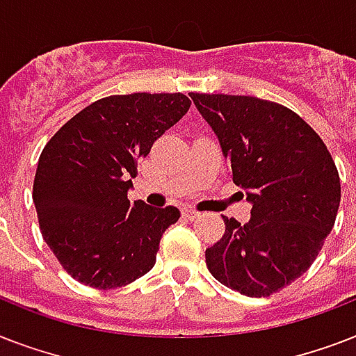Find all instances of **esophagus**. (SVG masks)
Instances as JSON below:
<instances>
[{
  "label": "esophagus",
  "mask_w": 356,
  "mask_h": 356,
  "mask_svg": "<svg viewBox=\"0 0 356 356\" xmlns=\"http://www.w3.org/2000/svg\"><path fill=\"white\" fill-rule=\"evenodd\" d=\"M183 218L184 220H190V222H192V220H195V218H200V212L192 211V209H184Z\"/></svg>",
  "instance_id": "esophagus-1"
}]
</instances>
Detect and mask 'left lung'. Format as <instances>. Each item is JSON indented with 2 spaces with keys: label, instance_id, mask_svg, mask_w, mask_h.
Returning a JSON list of instances; mask_svg holds the SVG:
<instances>
[{
  "label": "left lung",
  "instance_id": "1",
  "mask_svg": "<svg viewBox=\"0 0 356 356\" xmlns=\"http://www.w3.org/2000/svg\"><path fill=\"white\" fill-rule=\"evenodd\" d=\"M190 97L253 205L245 225L223 216L225 233L205 251L207 268L243 296H271L309 270L331 233L342 195L337 164L314 129L279 103Z\"/></svg>",
  "mask_w": 356,
  "mask_h": 356
}]
</instances>
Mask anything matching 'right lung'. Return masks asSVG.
Here are the masks:
<instances>
[{"instance_id":"right-lung-1","label":"right lung","mask_w":356,"mask_h":356,"mask_svg":"<svg viewBox=\"0 0 356 356\" xmlns=\"http://www.w3.org/2000/svg\"><path fill=\"white\" fill-rule=\"evenodd\" d=\"M184 94L108 96L85 107L42 149L33 184L40 233L64 270L86 286H125L155 266L175 207L129 201L136 162L188 113Z\"/></svg>"}]
</instances>
